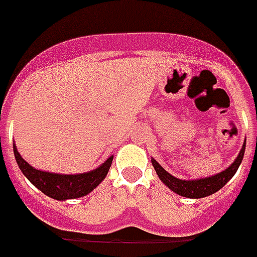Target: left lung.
<instances>
[{
	"label": "left lung",
	"mask_w": 257,
	"mask_h": 257,
	"mask_svg": "<svg viewBox=\"0 0 257 257\" xmlns=\"http://www.w3.org/2000/svg\"><path fill=\"white\" fill-rule=\"evenodd\" d=\"M243 154H245V144H243L241 152L236 156L234 163L228 169H225L224 172L219 173L216 176H212V177L191 180V181L173 177L172 174L167 173L155 159H152V165H154L155 170L158 173L159 178L166 184L170 190L174 191L178 195L185 196V198H195L196 199V198H205L207 195H212L216 191L223 188L225 184L230 181V178L235 174L236 170H238V167H239L242 162V158H243Z\"/></svg>",
	"instance_id": "1"
}]
</instances>
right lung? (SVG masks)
<instances>
[{"mask_svg": "<svg viewBox=\"0 0 257 257\" xmlns=\"http://www.w3.org/2000/svg\"><path fill=\"white\" fill-rule=\"evenodd\" d=\"M14 154H15L18 166L21 167L22 173L29 178V181L34 187H37L43 194L48 195L50 198H54V199H58V201L74 199V198H80V196L90 194L108 174L109 167L113 161V158L110 156L108 161L95 170L72 176V174H55V173L41 172V170L34 169L19 155L15 145H14Z\"/></svg>", "mask_w": 257, "mask_h": 257, "instance_id": "add662e5", "label": "right lung"}]
</instances>
